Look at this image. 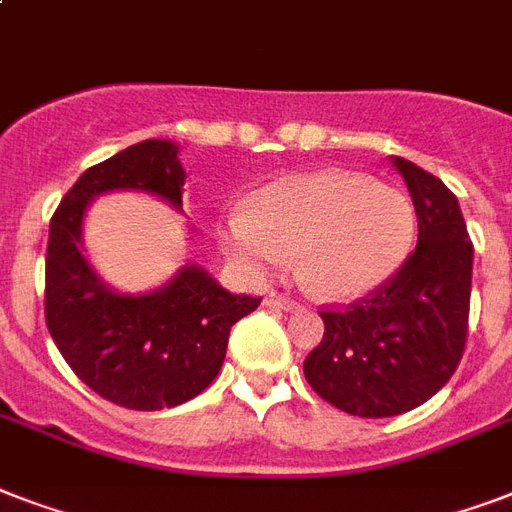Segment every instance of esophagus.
<instances>
[{
    "mask_svg": "<svg viewBox=\"0 0 512 512\" xmlns=\"http://www.w3.org/2000/svg\"><path fill=\"white\" fill-rule=\"evenodd\" d=\"M265 305H268V308H279V311H297V308H300L297 300H292V297L287 295H279V292H268V295H265Z\"/></svg>",
    "mask_w": 512,
    "mask_h": 512,
    "instance_id": "1",
    "label": "esophagus"
}]
</instances>
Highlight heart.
Here are the masks:
<instances>
[{"instance_id": "heart-1", "label": "heart", "mask_w": 512, "mask_h": 512, "mask_svg": "<svg viewBox=\"0 0 512 512\" xmlns=\"http://www.w3.org/2000/svg\"><path fill=\"white\" fill-rule=\"evenodd\" d=\"M417 212L401 188L345 170L297 172L260 188L252 212L220 223V247L249 279H265L289 255L297 276L324 300L382 287L404 265Z\"/></svg>"}]
</instances>
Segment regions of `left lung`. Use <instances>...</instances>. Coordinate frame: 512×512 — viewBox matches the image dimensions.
<instances>
[{"instance_id":"8db88e82","label":"left lung","mask_w":512,"mask_h":512,"mask_svg":"<svg viewBox=\"0 0 512 512\" xmlns=\"http://www.w3.org/2000/svg\"><path fill=\"white\" fill-rule=\"evenodd\" d=\"M417 212V247L364 300L321 311L324 340L308 353L305 380L356 417L412 412L444 388L468 340L473 244L460 201L438 177L393 156Z\"/></svg>"}]
</instances>
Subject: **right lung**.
<instances>
[{
	"instance_id": "1",
	"label": "right lung",
	"mask_w": 512,
	"mask_h": 512,
	"mask_svg": "<svg viewBox=\"0 0 512 512\" xmlns=\"http://www.w3.org/2000/svg\"><path fill=\"white\" fill-rule=\"evenodd\" d=\"M172 140H143L95 164L50 220L44 316L79 380L111 404L156 412L185 404L215 380L231 327L260 297L231 295L201 265H180L151 292H119L84 252V215L98 196L135 191L183 212L185 170Z\"/></svg>"
}]
</instances>
